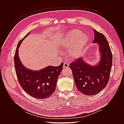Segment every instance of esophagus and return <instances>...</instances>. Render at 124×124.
I'll return each instance as SVG.
<instances>
[{
    "instance_id": "obj_1",
    "label": "esophagus",
    "mask_w": 124,
    "mask_h": 124,
    "mask_svg": "<svg viewBox=\"0 0 124 124\" xmlns=\"http://www.w3.org/2000/svg\"><path fill=\"white\" fill-rule=\"evenodd\" d=\"M69 67V64L66 62H65L64 63V65H63V67L65 68H68Z\"/></svg>"
}]
</instances>
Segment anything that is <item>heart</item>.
<instances>
[{
	"label": "heart",
	"mask_w": 124,
	"mask_h": 124,
	"mask_svg": "<svg viewBox=\"0 0 124 124\" xmlns=\"http://www.w3.org/2000/svg\"><path fill=\"white\" fill-rule=\"evenodd\" d=\"M88 40L86 34L81 33L78 29H73L59 40V45L62 48H69V56L73 59H77L83 54Z\"/></svg>",
	"instance_id": "obj_1"
}]
</instances>
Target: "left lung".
Returning a JSON list of instances; mask_svg holds the SVG:
<instances>
[{"label": "left lung", "instance_id": "obj_1", "mask_svg": "<svg viewBox=\"0 0 124 124\" xmlns=\"http://www.w3.org/2000/svg\"><path fill=\"white\" fill-rule=\"evenodd\" d=\"M95 38L93 43H97L99 47L100 60L95 65H91L78 58L70 65L75 85L79 91L87 95H95L107 85L111 70L113 56L106 37L93 29Z\"/></svg>", "mask_w": 124, "mask_h": 124}]
</instances>
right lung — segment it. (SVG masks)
I'll list each match as a JSON object with an SVG mask.
<instances>
[{
    "instance_id": "add662e5",
    "label": "right lung",
    "mask_w": 124,
    "mask_h": 124,
    "mask_svg": "<svg viewBox=\"0 0 124 124\" xmlns=\"http://www.w3.org/2000/svg\"><path fill=\"white\" fill-rule=\"evenodd\" d=\"M29 32L18 43L14 57L16 75L23 90L31 97L43 99L49 97L55 90L57 79L63 70V63L57 67L49 66L39 70L26 68L19 57L18 48Z\"/></svg>"
}]
</instances>
